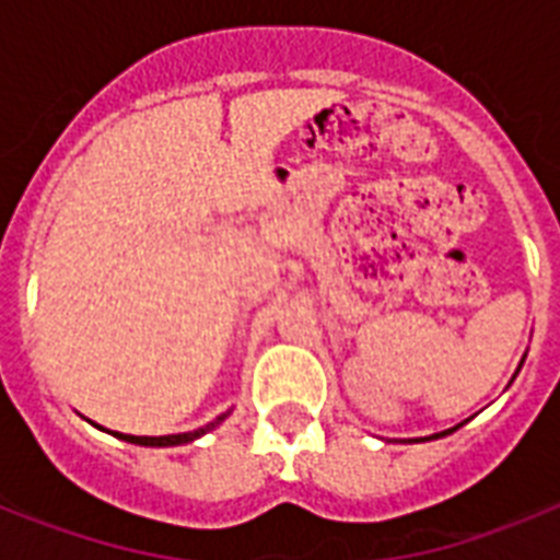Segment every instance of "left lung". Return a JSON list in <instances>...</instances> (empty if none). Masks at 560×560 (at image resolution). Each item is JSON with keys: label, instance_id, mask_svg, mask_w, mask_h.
Listing matches in <instances>:
<instances>
[{"label": "left lung", "instance_id": "obj_1", "mask_svg": "<svg viewBox=\"0 0 560 560\" xmlns=\"http://www.w3.org/2000/svg\"><path fill=\"white\" fill-rule=\"evenodd\" d=\"M447 433H451V430H447ZM447 433H435V435H433V439H439V435H447Z\"/></svg>", "mask_w": 560, "mask_h": 560}]
</instances>
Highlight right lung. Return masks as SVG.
<instances>
[{
  "label": "right lung",
  "mask_w": 560,
  "mask_h": 560,
  "mask_svg": "<svg viewBox=\"0 0 560 560\" xmlns=\"http://www.w3.org/2000/svg\"><path fill=\"white\" fill-rule=\"evenodd\" d=\"M229 412H223V416H218L211 424L200 427V430H191V433H174V435H125V433H113L118 435V439H125V442L130 444H144V447H174V444H186V442H194V439H200V435H206L209 430H214V427L226 418Z\"/></svg>",
  "instance_id": "1"
}]
</instances>
